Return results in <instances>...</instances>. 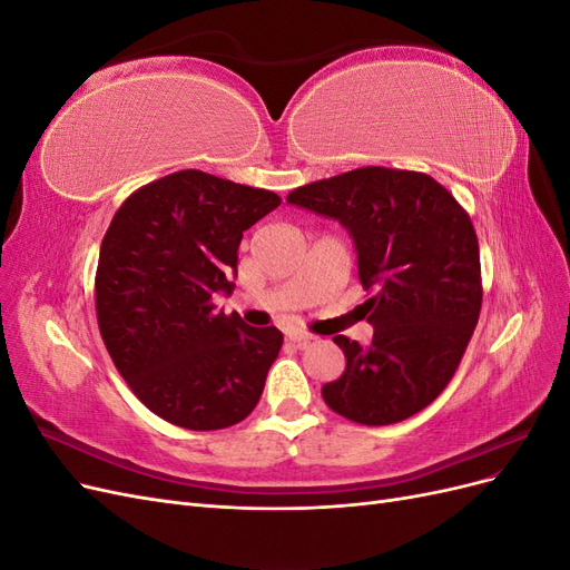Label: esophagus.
I'll return each instance as SVG.
<instances>
[{
    "instance_id": "esophagus-1",
    "label": "esophagus",
    "mask_w": 570,
    "mask_h": 570,
    "mask_svg": "<svg viewBox=\"0 0 570 570\" xmlns=\"http://www.w3.org/2000/svg\"><path fill=\"white\" fill-rule=\"evenodd\" d=\"M287 340H289V342H295V344H299V347H302V344H308L312 340H316V335H312V333H304V331H289V333H287Z\"/></svg>"
}]
</instances>
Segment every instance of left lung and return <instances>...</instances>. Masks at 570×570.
I'll return each instance as SVG.
<instances>
[{
  "label": "left lung",
  "instance_id": "obj_1",
  "mask_svg": "<svg viewBox=\"0 0 570 570\" xmlns=\"http://www.w3.org/2000/svg\"><path fill=\"white\" fill-rule=\"evenodd\" d=\"M287 202L354 239L373 340L335 335L347 368L321 394L361 425L400 423L438 400L482 304L480 249L461 204L425 174L366 166L292 189Z\"/></svg>",
  "mask_w": 570,
  "mask_h": 570
}]
</instances>
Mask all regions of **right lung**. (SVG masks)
Here are the masks:
<instances>
[{"label": "right lung", "mask_w": 570, "mask_h": 570, "mask_svg": "<svg viewBox=\"0 0 570 570\" xmlns=\"http://www.w3.org/2000/svg\"><path fill=\"white\" fill-rule=\"evenodd\" d=\"M278 204L268 189L187 168L140 187L111 218L95 278L99 333L159 419L220 430L254 411L283 333L212 299L230 295L243 233Z\"/></svg>", "instance_id": "right-lung-1"}]
</instances>
